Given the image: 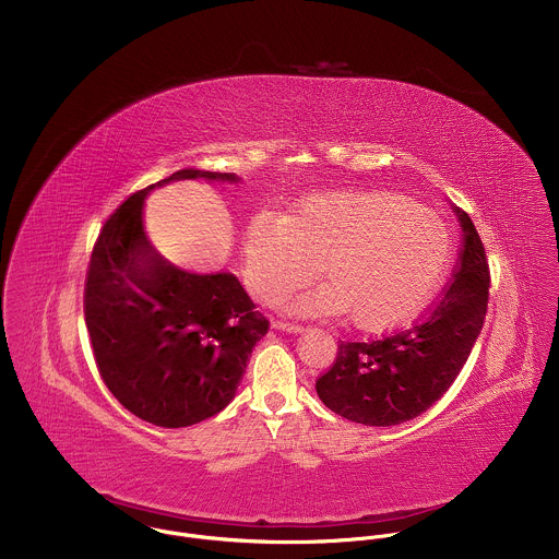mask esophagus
I'll use <instances>...</instances> for the list:
<instances>
[{
	"label": "esophagus",
	"instance_id": "1",
	"mask_svg": "<svg viewBox=\"0 0 559 559\" xmlns=\"http://www.w3.org/2000/svg\"><path fill=\"white\" fill-rule=\"evenodd\" d=\"M273 326L280 331H288V333H299L304 331V326L299 322H290V320H273Z\"/></svg>",
	"mask_w": 559,
	"mask_h": 559
}]
</instances>
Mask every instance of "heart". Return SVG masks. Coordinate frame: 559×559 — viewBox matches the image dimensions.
<instances>
[{
  "mask_svg": "<svg viewBox=\"0 0 559 559\" xmlns=\"http://www.w3.org/2000/svg\"><path fill=\"white\" fill-rule=\"evenodd\" d=\"M251 290L277 301L310 282L304 312H348L353 324L383 331L411 319L435 290L448 237L430 211L390 191H333L299 202L282 219L258 213L242 235Z\"/></svg>",
  "mask_w": 559,
  "mask_h": 559,
  "instance_id": "obj_1",
  "label": "heart"
}]
</instances>
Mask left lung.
Wrapping results in <instances>:
<instances>
[{
	"label": "left lung",
	"mask_w": 559,
	"mask_h": 559,
	"mask_svg": "<svg viewBox=\"0 0 559 559\" xmlns=\"http://www.w3.org/2000/svg\"><path fill=\"white\" fill-rule=\"evenodd\" d=\"M454 213L463 247L450 284L417 324L370 342L340 340L331 368L317 379L319 399L333 413L394 426L432 406L463 370L486 317L490 271L472 217Z\"/></svg>",
	"instance_id": "1"
}]
</instances>
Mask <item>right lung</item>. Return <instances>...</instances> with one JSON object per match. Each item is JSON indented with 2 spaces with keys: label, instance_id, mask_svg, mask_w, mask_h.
<instances>
[{
  "label": "right lung",
  "instance_id": "obj_1",
  "mask_svg": "<svg viewBox=\"0 0 559 559\" xmlns=\"http://www.w3.org/2000/svg\"><path fill=\"white\" fill-rule=\"evenodd\" d=\"M180 178L239 180L233 171L180 169L131 193L103 224L83 288L103 383L133 415L163 428L193 426L226 408L269 331L233 273L180 271L151 245L144 198Z\"/></svg>",
  "mask_w": 559,
  "mask_h": 559
}]
</instances>
